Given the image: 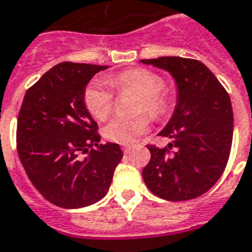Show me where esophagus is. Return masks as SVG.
<instances>
[{
    "label": "esophagus",
    "mask_w": 252,
    "mask_h": 252,
    "mask_svg": "<svg viewBox=\"0 0 252 252\" xmlns=\"http://www.w3.org/2000/svg\"><path fill=\"white\" fill-rule=\"evenodd\" d=\"M131 150H133V149H131V146H122V151H124L125 154H128V153H130Z\"/></svg>",
    "instance_id": "34e87169"
}]
</instances>
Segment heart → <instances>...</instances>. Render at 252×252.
Instances as JSON below:
<instances>
[{"instance_id": "1", "label": "heart", "mask_w": 252, "mask_h": 252, "mask_svg": "<svg viewBox=\"0 0 252 252\" xmlns=\"http://www.w3.org/2000/svg\"><path fill=\"white\" fill-rule=\"evenodd\" d=\"M107 82L119 93L137 94L134 113L145 111L151 118H159L169 109V95L160 89V78L146 69H131L115 75ZM103 79H94L89 83L83 101L89 113L98 121H105L113 110L114 94ZM149 118L146 115L135 117H115L106 125L105 137L121 145H131L142 134L149 130Z\"/></svg>"}]
</instances>
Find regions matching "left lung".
Returning a JSON list of instances; mask_svg holds the SVG:
<instances>
[{"mask_svg": "<svg viewBox=\"0 0 252 252\" xmlns=\"http://www.w3.org/2000/svg\"><path fill=\"white\" fill-rule=\"evenodd\" d=\"M141 62L169 71L177 83V105L159 131L170 143L163 149L147 146L151 158L142 171L143 181L162 199H194L217 183L230 157L234 133L230 97L209 67L196 60L159 57Z\"/></svg>", "mask_w": 252, "mask_h": 252, "instance_id": "obj_1", "label": "left lung"}]
</instances>
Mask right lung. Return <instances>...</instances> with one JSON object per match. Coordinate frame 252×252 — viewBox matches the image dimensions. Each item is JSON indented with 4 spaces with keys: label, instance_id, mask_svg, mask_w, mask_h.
I'll list each match as a JSON object with an SVG mask.
<instances>
[{
    "label": "right lung",
    "instance_id": "obj_1",
    "mask_svg": "<svg viewBox=\"0 0 252 252\" xmlns=\"http://www.w3.org/2000/svg\"><path fill=\"white\" fill-rule=\"evenodd\" d=\"M107 67L61 62L24 97L17 151L33 186L58 207L81 209L101 200L124 157L117 143L99 145L98 125L83 101L89 81ZM81 152L88 155L81 158Z\"/></svg>",
    "mask_w": 252,
    "mask_h": 252
}]
</instances>
